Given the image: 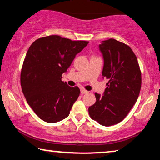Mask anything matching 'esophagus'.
Listing matches in <instances>:
<instances>
[{
  "mask_svg": "<svg viewBox=\"0 0 160 160\" xmlns=\"http://www.w3.org/2000/svg\"><path fill=\"white\" fill-rule=\"evenodd\" d=\"M89 92L87 91V90H86V89H83V88H82L81 89V93L82 94H87V93H88Z\"/></svg>",
  "mask_w": 160,
  "mask_h": 160,
  "instance_id": "34e87169",
  "label": "esophagus"
}]
</instances>
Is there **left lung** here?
<instances>
[{"instance_id": "left-lung-1", "label": "left lung", "mask_w": 160, "mask_h": 160, "mask_svg": "<svg viewBox=\"0 0 160 160\" xmlns=\"http://www.w3.org/2000/svg\"><path fill=\"white\" fill-rule=\"evenodd\" d=\"M104 65L102 75L108 79L100 96L95 93L96 102L89 108L93 120L103 126L122 122L132 109L141 87V72L137 57L125 43L113 38L102 41L99 46Z\"/></svg>"}]
</instances>
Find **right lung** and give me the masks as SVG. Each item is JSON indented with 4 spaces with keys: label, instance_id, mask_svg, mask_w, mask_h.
<instances>
[{
    "label": "right lung",
    "instance_id": "right-lung-1",
    "mask_svg": "<svg viewBox=\"0 0 160 160\" xmlns=\"http://www.w3.org/2000/svg\"><path fill=\"white\" fill-rule=\"evenodd\" d=\"M88 43L52 35L30 47L21 70V87L28 105L43 121L54 123L69 115L80 89L61 78Z\"/></svg>",
    "mask_w": 160,
    "mask_h": 160
}]
</instances>
